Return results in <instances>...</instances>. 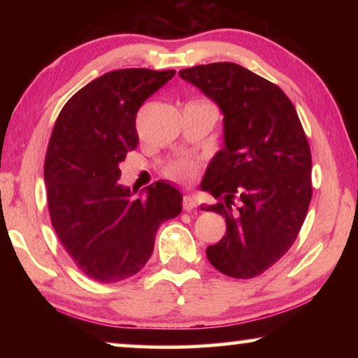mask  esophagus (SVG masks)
I'll return each instance as SVG.
<instances>
[{
    "mask_svg": "<svg viewBox=\"0 0 358 358\" xmlns=\"http://www.w3.org/2000/svg\"><path fill=\"white\" fill-rule=\"evenodd\" d=\"M197 207V202H196V197L194 196H189V194H187V196H185L183 197V208L186 210V211H192L194 208Z\"/></svg>",
    "mask_w": 358,
    "mask_h": 358,
    "instance_id": "34e87169",
    "label": "esophagus"
}]
</instances>
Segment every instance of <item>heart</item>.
<instances>
[{
    "mask_svg": "<svg viewBox=\"0 0 358 358\" xmlns=\"http://www.w3.org/2000/svg\"><path fill=\"white\" fill-rule=\"evenodd\" d=\"M197 172V166L191 161H177L167 169V177L175 181H181V183H186V181H191L194 175Z\"/></svg>",
    "mask_w": 358,
    "mask_h": 358,
    "instance_id": "heart-1",
    "label": "heart"
}]
</instances>
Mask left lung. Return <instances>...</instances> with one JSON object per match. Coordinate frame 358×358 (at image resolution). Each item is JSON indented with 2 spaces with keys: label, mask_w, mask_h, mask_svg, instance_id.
Listing matches in <instances>:
<instances>
[{
  "label": "left lung",
  "mask_w": 358,
  "mask_h": 358,
  "mask_svg": "<svg viewBox=\"0 0 358 358\" xmlns=\"http://www.w3.org/2000/svg\"><path fill=\"white\" fill-rule=\"evenodd\" d=\"M178 74L224 115V148L201 187L222 199L202 208L226 217L227 229L207 257L230 278H254L289 251L306 217L313 186L305 131L282 90L243 66L211 63Z\"/></svg>",
  "instance_id": "8db88e82"
}]
</instances>
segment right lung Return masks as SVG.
<instances>
[{
	"label": "right lung",
	"instance_id": "add662e5",
	"mask_svg": "<svg viewBox=\"0 0 358 358\" xmlns=\"http://www.w3.org/2000/svg\"><path fill=\"white\" fill-rule=\"evenodd\" d=\"M175 71L118 69L94 78L66 102L48 142L44 180L52 226L66 252L98 282L143 268L156 230L181 213L183 196L167 181L132 199L120 162L136 150V117Z\"/></svg>",
	"mask_w": 358,
	"mask_h": 358
}]
</instances>
